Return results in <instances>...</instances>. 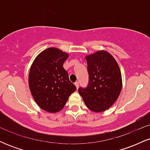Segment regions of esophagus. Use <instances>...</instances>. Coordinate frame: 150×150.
<instances>
[{
	"instance_id": "1",
	"label": "esophagus",
	"mask_w": 150,
	"mask_h": 150,
	"mask_svg": "<svg viewBox=\"0 0 150 150\" xmlns=\"http://www.w3.org/2000/svg\"><path fill=\"white\" fill-rule=\"evenodd\" d=\"M75 85L76 86V87H77V89H78L79 88V82H76L75 83Z\"/></svg>"
}]
</instances>
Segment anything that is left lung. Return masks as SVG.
<instances>
[{
	"label": "left lung",
	"mask_w": 150,
	"mask_h": 150,
	"mask_svg": "<svg viewBox=\"0 0 150 150\" xmlns=\"http://www.w3.org/2000/svg\"><path fill=\"white\" fill-rule=\"evenodd\" d=\"M89 85L79 88V94L87 107L102 112L116 102L122 89L121 73L118 63L106 51H98L85 56Z\"/></svg>",
	"instance_id": "obj_1"
}]
</instances>
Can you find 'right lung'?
Masks as SVG:
<instances>
[{"label":"right lung","mask_w":150,"mask_h":150,"mask_svg":"<svg viewBox=\"0 0 150 150\" xmlns=\"http://www.w3.org/2000/svg\"><path fill=\"white\" fill-rule=\"evenodd\" d=\"M68 57L67 53L51 47L39 53L30 68V92L38 106L49 113L61 111L77 89L63 68Z\"/></svg>","instance_id":"right-lung-1"}]
</instances>
